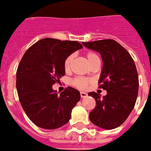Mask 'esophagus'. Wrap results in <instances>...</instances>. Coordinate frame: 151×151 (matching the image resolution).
<instances>
[{"label":"esophagus","mask_w":151,"mask_h":151,"mask_svg":"<svg viewBox=\"0 0 151 151\" xmlns=\"http://www.w3.org/2000/svg\"><path fill=\"white\" fill-rule=\"evenodd\" d=\"M80 95H81V97L82 98H85L87 96V94H86V92H83V91H82V92H80Z\"/></svg>","instance_id":"obj_1"}]
</instances>
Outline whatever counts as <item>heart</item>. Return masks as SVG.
<instances>
[{
	"label": "heart",
	"instance_id": "heart-1",
	"mask_svg": "<svg viewBox=\"0 0 151 151\" xmlns=\"http://www.w3.org/2000/svg\"><path fill=\"white\" fill-rule=\"evenodd\" d=\"M86 57L91 65H92L95 61L100 60L97 54L96 53V52H93V51L86 52ZM73 59H74V55H68V57L66 58V60L65 61V71H69L70 70V68L72 67ZM89 83H90V80L89 79L83 78H77L73 79L72 81L73 85L76 86V87H78V88H80V89H83V88L86 87Z\"/></svg>",
	"mask_w": 151,
	"mask_h": 151
}]
</instances>
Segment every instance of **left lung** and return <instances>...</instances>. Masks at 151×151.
<instances>
[{
    "mask_svg": "<svg viewBox=\"0 0 151 151\" xmlns=\"http://www.w3.org/2000/svg\"><path fill=\"white\" fill-rule=\"evenodd\" d=\"M83 45L101 55L103 67L98 83L107 91L103 97L94 91L88 93L96 102L89 119L101 128L114 129L125 122L137 101L139 79L134 60L125 48L112 39Z\"/></svg>",
    "mask_w": 151,
    "mask_h": 151,
    "instance_id": "8db88e82",
    "label": "left lung"
}]
</instances>
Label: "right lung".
<instances>
[{
    "instance_id": "obj_1",
    "label": "right lung",
    "mask_w": 151,
    "mask_h": 151,
    "mask_svg": "<svg viewBox=\"0 0 151 151\" xmlns=\"http://www.w3.org/2000/svg\"><path fill=\"white\" fill-rule=\"evenodd\" d=\"M82 48L75 41L44 38L24 53L17 69L16 89L24 112L37 127L56 129L70 119L80 92L68 86L59 95L52 86L65 74L66 58Z\"/></svg>"
}]
</instances>
